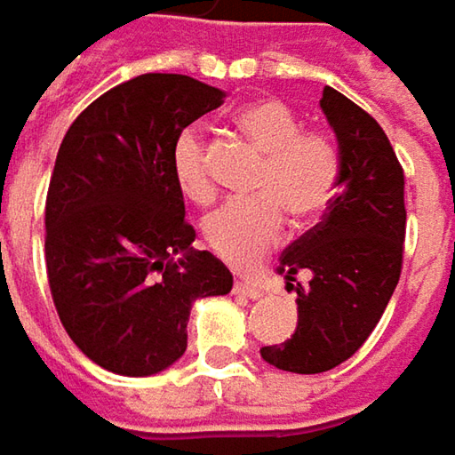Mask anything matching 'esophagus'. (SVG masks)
Segmentation results:
<instances>
[{"mask_svg":"<svg viewBox=\"0 0 455 455\" xmlns=\"http://www.w3.org/2000/svg\"><path fill=\"white\" fill-rule=\"evenodd\" d=\"M235 294H243V297H248V299H261L263 297V291L259 289V286H253V284H248V282H235Z\"/></svg>","mask_w":455,"mask_h":455,"instance_id":"obj_1","label":"esophagus"}]
</instances>
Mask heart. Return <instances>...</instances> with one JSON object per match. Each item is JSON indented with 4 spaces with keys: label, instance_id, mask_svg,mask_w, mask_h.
I'll return each instance as SVG.
<instances>
[{
    "label": "heart",
    "instance_id": "b5f03b06",
    "mask_svg": "<svg viewBox=\"0 0 455 455\" xmlns=\"http://www.w3.org/2000/svg\"><path fill=\"white\" fill-rule=\"evenodd\" d=\"M235 125L263 158L253 202H235L204 222V243L217 259L253 268L282 240L284 216L294 228L315 222L330 207L340 156L325 132L305 130L302 120L279 100H256L235 112ZM171 169L179 189L194 202L212 196L204 138L196 127L179 132L171 148Z\"/></svg>",
    "mask_w": 455,
    "mask_h": 455
}]
</instances>
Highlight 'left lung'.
Listing matches in <instances>:
<instances>
[{"label":"left lung","instance_id":"left-lung-1","mask_svg":"<svg viewBox=\"0 0 455 455\" xmlns=\"http://www.w3.org/2000/svg\"><path fill=\"white\" fill-rule=\"evenodd\" d=\"M320 107L338 140V192L323 222L279 259L286 289L297 291V330L261 348L266 363L294 374L330 371L366 343L399 282L407 225L404 173L384 130L332 86ZM297 273L310 282L299 285Z\"/></svg>","mask_w":455,"mask_h":455}]
</instances>
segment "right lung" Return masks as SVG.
<instances>
[{"label":"right lung","instance_id":"add662e5","mask_svg":"<svg viewBox=\"0 0 455 455\" xmlns=\"http://www.w3.org/2000/svg\"><path fill=\"white\" fill-rule=\"evenodd\" d=\"M225 92L181 74H143L89 104L68 127L45 199V268L71 340L97 366L150 376L187 351L202 297L233 289L210 251H194L171 169L179 132Z\"/></svg>","mask_w":455,"mask_h":455}]
</instances>
